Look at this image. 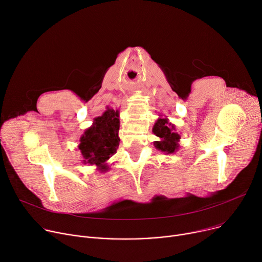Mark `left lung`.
Masks as SVG:
<instances>
[{
    "mask_svg": "<svg viewBox=\"0 0 262 262\" xmlns=\"http://www.w3.org/2000/svg\"><path fill=\"white\" fill-rule=\"evenodd\" d=\"M152 133L160 140L155 141V147L165 154H173L180 148V135L176 133V126L168 121L167 118H158L152 126Z\"/></svg>",
    "mask_w": 262,
    "mask_h": 262,
    "instance_id": "1",
    "label": "left lung"
}]
</instances>
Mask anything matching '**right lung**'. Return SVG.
Wrapping results in <instances>:
<instances>
[{
	"instance_id": "1",
	"label": "right lung",
	"mask_w": 262,
	"mask_h": 262,
	"mask_svg": "<svg viewBox=\"0 0 262 262\" xmlns=\"http://www.w3.org/2000/svg\"><path fill=\"white\" fill-rule=\"evenodd\" d=\"M119 110H107L94 119L93 125L84 130L78 148L84 164L96 165L101 172L110 169L107 161L117 152L119 146Z\"/></svg>"
}]
</instances>
